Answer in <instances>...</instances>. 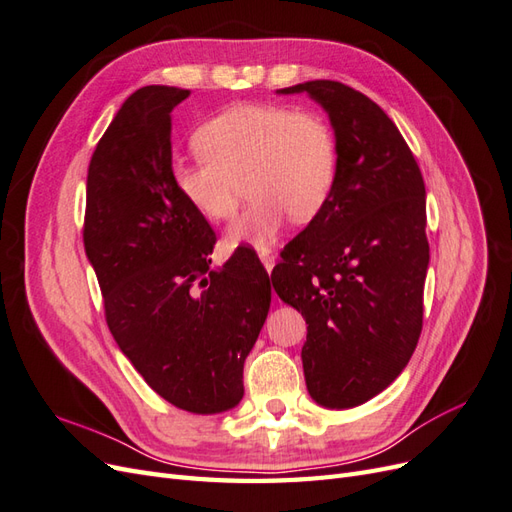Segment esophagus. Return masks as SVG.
<instances>
[{
    "instance_id": "obj_1",
    "label": "esophagus",
    "mask_w": 512,
    "mask_h": 512,
    "mask_svg": "<svg viewBox=\"0 0 512 512\" xmlns=\"http://www.w3.org/2000/svg\"><path fill=\"white\" fill-rule=\"evenodd\" d=\"M260 262H262V267L267 269V273H271L275 267V256L269 252H260Z\"/></svg>"
}]
</instances>
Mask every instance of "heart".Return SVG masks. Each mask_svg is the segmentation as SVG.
<instances>
[{
	"mask_svg": "<svg viewBox=\"0 0 512 512\" xmlns=\"http://www.w3.org/2000/svg\"><path fill=\"white\" fill-rule=\"evenodd\" d=\"M200 160H177L170 179L209 222L228 220L247 185L252 203L226 228L224 247L267 250L288 215L309 222L335 190L339 153L329 121L280 104H232L194 134Z\"/></svg>",
	"mask_w": 512,
	"mask_h": 512,
	"instance_id": "b5f03b06",
	"label": "heart"
}]
</instances>
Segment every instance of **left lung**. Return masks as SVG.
<instances>
[{"label":"left lung","mask_w":512,"mask_h":512,"mask_svg":"<svg viewBox=\"0 0 512 512\" xmlns=\"http://www.w3.org/2000/svg\"><path fill=\"white\" fill-rule=\"evenodd\" d=\"M277 94H307L327 111L339 170L327 207L284 247L271 282L305 318L309 395L354 408L404 371L423 329L425 183L395 123L361 91L307 81Z\"/></svg>","instance_id":"1"}]
</instances>
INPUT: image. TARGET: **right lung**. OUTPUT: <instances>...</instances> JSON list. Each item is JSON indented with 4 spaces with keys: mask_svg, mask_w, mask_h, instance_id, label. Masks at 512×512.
I'll return each instance as SVG.
<instances>
[{
    "mask_svg": "<svg viewBox=\"0 0 512 512\" xmlns=\"http://www.w3.org/2000/svg\"><path fill=\"white\" fill-rule=\"evenodd\" d=\"M188 96L147 85L121 104L89 162L83 241L134 369L168 404L220 414L243 397L271 282L247 247L209 269L215 232L170 179V113Z\"/></svg>",
    "mask_w": 512,
    "mask_h": 512,
    "instance_id": "obj_1",
    "label": "right lung"
}]
</instances>
